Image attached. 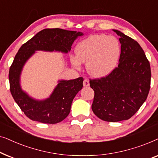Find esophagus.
<instances>
[{"instance_id":"1","label":"esophagus","mask_w":158,"mask_h":158,"mask_svg":"<svg viewBox=\"0 0 158 158\" xmlns=\"http://www.w3.org/2000/svg\"><path fill=\"white\" fill-rule=\"evenodd\" d=\"M90 85V83H89V81L87 79H85L83 81V86L84 87H88V86Z\"/></svg>"}]
</instances>
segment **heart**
<instances>
[{
	"label": "heart",
	"mask_w": 158,
	"mask_h": 158,
	"mask_svg": "<svg viewBox=\"0 0 158 158\" xmlns=\"http://www.w3.org/2000/svg\"><path fill=\"white\" fill-rule=\"evenodd\" d=\"M76 55L70 57L75 68L86 63V70L93 77H106L116 68L121 47L117 39L105 34H96L80 42L75 48Z\"/></svg>",
	"instance_id": "obj_1"
}]
</instances>
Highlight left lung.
<instances>
[{
	"mask_svg": "<svg viewBox=\"0 0 158 158\" xmlns=\"http://www.w3.org/2000/svg\"><path fill=\"white\" fill-rule=\"evenodd\" d=\"M121 54L111 74L90 80L94 90L92 110L101 120L116 122L130 118L148 98L150 88V62L137 42L118 30Z\"/></svg>",
	"mask_w": 158,
	"mask_h": 158,
	"instance_id": "1",
	"label": "left lung"
}]
</instances>
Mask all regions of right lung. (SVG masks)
Wrapping results in <instances>:
<instances>
[{
	"label": "right lung",
	"instance_id": "1",
	"mask_svg": "<svg viewBox=\"0 0 158 158\" xmlns=\"http://www.w3.org/2000/svg\"><path fill=\"white\" fill-rule=\"evenodd\" d=\"M83 35L81 31L62 29H44L23 44L15 56L9 70L10 90L13 98L30 119L44 124H57L70 114L76 94L83 88V77L59 80L48 98L38 100L22 90L21 75L26 62L36 51L58 52L68 54L74 41Z\"/></svg>",
	"mask_w": 158,
	"mask_h": 158
}]
</instances>
